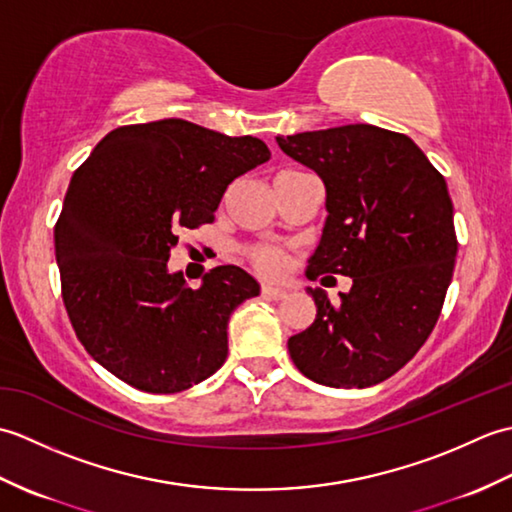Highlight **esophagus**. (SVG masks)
I'll return each mask as SVG.
<instances>
[{"instance_id":"34e87169","label":"esophagus","mask_w":512,"mask_h":512,"mask_svg":"<svg viewBox=\"0 0 512 512\" xmlns=\"http://www.w3.org/2000/svg\"><path fill=\"white\" fill-rule=\"evenodd\" d=\"M286 295H288V290L281 286H273V284L262 286V297H266V299H284Z\"/></svg>"}]
</instances>
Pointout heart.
I'll list each match as a JSON object with an SVG mask.
<instances>
[{
    "label": "heart",
    "mask_w": 512,
    "mask_h": 512,
    "mask_svg": "<svg viewBox=\"0 0 512 512\" xmlns=\"http://www.w3.org/2000/svg\"><path fill=\"white\" fill-rule=\"evenodd\" d=\"M248 262L253 264L257 273L277 277L286 270L288 266V255L281 248L275 246H253L248 248Z\"/></svg>",
    "instance_id": "heart-1"
}]
</instances>
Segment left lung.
Here are the masks:
<instances>
[{"label": "left lung", "instance_id": "1", "mask_svg": "<svg viewBox=\"0 0 512 512\" xmlns=\"http://www.w3.org/2000/svg\"><path fill=\"white\" fill-rule=\"evenodd\" d=\"M277 145L325 187L308 279H352L336 306L306 288L317 317L288 339L292 363L325 387L383 383L429 339L451 284L458 239L447 182L409 136L376 125L277 136Z\"/></svg>", "mask_w": 512, "mask_h": 512}]
</instances>
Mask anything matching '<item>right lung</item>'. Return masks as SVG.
I'll return each instance as SVG.
<instances>
[{
  "label": "right lung",
  "instance_id": "add662e5",
  "mask_svg": "<svg viewBox=\"0 0 512 512\" xmlns=\"http://www.w3.org/2000/svg\"><path fill=\"white\" fill-rule=\"evenodd\" d=\"M268 158L255 136L162 118L114 129L74 171L54 253L72 328L107 372L176 394L224 365L228 319L259 284L217 266L191 288L169 257L182 228L213 222L228 184Z\"/></svg>",
  "mask_w": 512,
  "mask_h": 512
}]
</instances>
